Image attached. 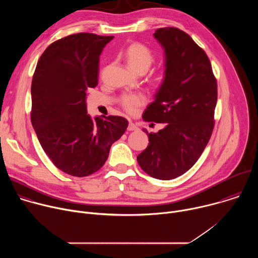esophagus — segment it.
<instances>
[{"label":"esophagus","mask_w":258,"mask_h":258,"mask_svg":"<svg viewBox=\"0 0 258 258\" xmlns=\"http://www.w3.org/2000/svg\"><path fill=\"white\" fill-rule=\"evenodd\" d=\"M137 130H138V127H137L136 124H134L133 122L128 123V126H127V131L128 132H134V131H137Z\"/></svg>","instance_id":"1"}]
</instances>
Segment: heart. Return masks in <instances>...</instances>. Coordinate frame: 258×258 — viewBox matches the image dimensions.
<instances>
[{"label":"heart","mask_w":258,"mask_h":258,"mask_svg":"<svg viewBox=\"0 0 258 258\" xmlns=\"http://www.w3.org/2000/svg\"><path fill=\"white\" fill-rule=\"evenodd\" d=\"M123 58L128 67L139 73L146 72L154 61L153 54L146 46L134 43L130 45L123 52ZM145 103V98L138 94H126L121 98V105L128 113L136 112L138 107Z\"/></svg>","instance_id":"b5f03b06"}]
</instances>
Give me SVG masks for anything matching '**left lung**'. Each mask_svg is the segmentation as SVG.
Here are the masks:
<instances>
[{"instance_id": "8db88e82", "label": "left lung", "mask_w": 258, "mask_h": 258, "mask_svg": "<svg viewBox=\"0 0 258 258\" xmlns=\"http://www.w3.org/2000/svg\"><path fill=\"white\" fill-rule=\"evenodd\" d=\"M153 35L164 51V75L143 118L164 127L155 134L143 130L150 143L137 160L152 177L167 180L188 171L204 151L213 130L217 87L207 55L189 34L163 27Z\"/></svg>"}]
</instances>
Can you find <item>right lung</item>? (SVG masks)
<instances>
[{
    "mask_svg": "<svg viewBox=\"0 0 258 258\" xmlns=\"http://www.w3.org/2000/svg\"><path fill=\"white\" fill-rule=\"evenodd\" d=\"M113 38L84 32L65 36L45 50L32 78L30 118L36 137L55 166L73 176L99 170L128 125L121 116L93 118L87 112L100 55Z\"/></svg>",
    "mask_w": 258,
    "mask_h": 258,
    "instance_id": "1",
    "label": "right lung"
}]
</instances>
